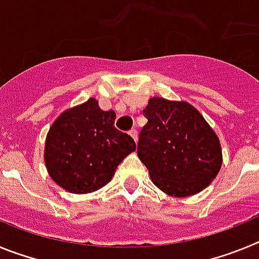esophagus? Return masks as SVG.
Wrapping results in <instances>:
<instances>
[{"label":"esophagus","instance_id":"obj_1","mask_svg":"<svg viewBox=\"0 0 259 259\" xmlns=\"http://www.w3.org/2000/svg\"><path fill=\"white\" fill-rule=\"evenodd\" d=\"M130 135H131L132 139H134V140L137 143V140H139V135H137V131L135 130V128H132L131 131H130Z\"/></svg>","mask_w":259,"mask_h":259}]
</instances>
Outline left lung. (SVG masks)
<instances>
[{
	"instance_id": "1",
	"label": "left lung",
	"mask_w": 259,
	"mask_h": 259,
	"mask_svg": "<svg viewBox=\"0 0 259 259\" xmlns=\"http://www.w3.org/2000/svg\"><path fill=\"white\" fill-rule=\"evenodd\" d=\"M148 118L139 137L137 155L152 182L172 197L205 189L222 167L218 135L202 114L185 101L152 97L143 110Z\"/></svg>"
}]
</instances>
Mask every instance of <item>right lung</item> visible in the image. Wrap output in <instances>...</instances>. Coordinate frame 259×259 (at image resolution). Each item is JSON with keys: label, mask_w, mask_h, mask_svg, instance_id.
<instances>
[{"label": "right lung", "mask_w": 259, "mask_h": 259, "mask_svg": "<svg viewBox=\"0 0 259 259\" xmlns=\"http://www.w3.org/2000/svg\"><path fill=\"white\" fill-rule=\"evenodd\" d=\"M114 110L96 98L65 110L47 135L44 161L56 184L70 193L98 191L113 179L119 163L136 150L130 135L114 127Z\"/></svg>", "instance_id": "right-lung-1"}]
</instances>
